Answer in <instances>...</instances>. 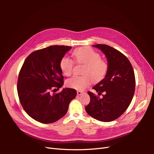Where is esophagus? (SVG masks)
Returning <instances> with one entry per match:
<instances>
[{
    "label": "esophagus",
    "mask_w": 154,
    "mask_h": 154,
    "mask_svg": "<svg viewBox=\"0 0 154 154\" xmlns=\"http://www.w3.org/2000/svg\"><path fill=\"white\" fill-rule=\"evenodd\" d=\"M83 93V91H77V94H78V95H79V96L81 95V94H82Z\"/></svg>",
    "instance_id": "1"
}]
</instances>
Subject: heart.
Returning a JSON list of instances; mask_svg holds the SVG:
<instances>
[{"label": "heart", "mask_w": 154, "mask_h": 154, "mask_svg": "<svg viewBox=\"0 0 154 154\" xmlns=\"http://www.w3.org/2000/svg\"><path fill=\"white\" fill-rule=\"evenodd\" d=\"M74 58L78 64H84L83 76H74L67 81V85L78 91H83L91 84L92 79L98 81L103 78L108 70V65L101 58L100 54L89 47L80 48L74 50ZM60 67L62 72L67 76L73 72L74 62L71 58L63 57L60 60Z\"/></svg>", "instance_id": "b5f03b06"}]
</instances>
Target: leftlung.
I'll list each match as a JSON object with an SVG mask.
<instances>
[{
    "mask_svg": "<svg viewBox=\"0 0 154 154\" xmlns=\"http://www.w3.org/2000/svg\"><path fill=\"white\" fill-rule=\"evenodd\" d=\"M100 49L106 57L108 70L104 79L92 87L99 96L88 92L91 101L85 110L88 115L103 122L118 118L127 109L135 92L136 79L132 64L125 56L105 44L93 45Z\"/></svg>",
    "mask_w": 154,
    "mask_h": 154,
    "instance_id": "obj_1",
    "label": "left lung"
}]
</instances>
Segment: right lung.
Returning a JSON list of instances; mask_svg holds the SVG:
<instances>
[{
    "instance_id": "1",
    "label": "right lung",
    "mask_w": 154,
    "mask_h": 154,
    "mask_svg": "<svg viewBox=\"0 0 154 154\" xmlns=\"http://www.w3.org/2000/svg\"><path fill=\"white\" fill-rule=\"evenodd\" d=\"M71 48L51 45L36 50L22 65L18 78V97L26 112L37 122L51 123L62 118L76 96V91L69 88L54 93L63 85L60 60Z\"/></svg>"
}]
</instances>
